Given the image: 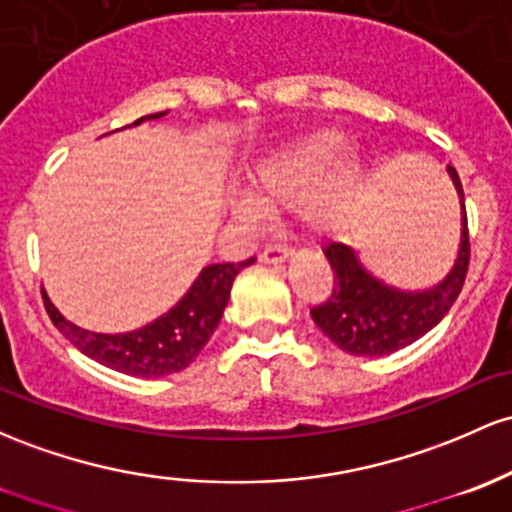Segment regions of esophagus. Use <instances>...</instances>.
Masks as SVG:
<instances>
[{"instance_id": "obj_1", "label": "esophagus", "mask_w": 512, "mask_h": 512, "mask_svg": "<svg viewBox=\"0 0 512 512\" xmlns=\"http://www.w3.org/2000/svg\"><path fill=\"white\" fill-rule=\"evenodd\" d=\"M291 257V250L286 245H267L265 250H262L260 260L267 262V265H279V262L289 260Z\"/></svg>"}]
</instances>
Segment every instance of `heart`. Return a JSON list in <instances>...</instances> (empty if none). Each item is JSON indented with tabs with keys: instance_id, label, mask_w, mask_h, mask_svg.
<instances>
[{
	"instance_id": "obj_1",
	"label": "heart",
	"mask_w": 512,
	"mask_h": 512,
	"mask_svg": "<svg viewBox=\"0 0 512 512\" xmlns=\"http://www.w3.org/2000/svg\"><path fill=\"white\" fill-rule=\"evenodd\" d=\"M367 170L338 131H313L274 150L250 172V199L262 209L299 201V216L311 230L328 233L345 226L362 196ZM250 216V206L240 204Z\"/></svg>"
}]
</instances>
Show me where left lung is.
<instances>
[{"label":"left lung","mask_w":512,"mask_h":512,"mask_svg":"<svg viewBox=\"0 0 512 512\" xmlns=\"http://www.w3.org/2000/svg\"><path fill=\"white\" fill-rule=\"evenodd\" d=\"M462 199V245L452 272L428 291H401L372 277L350 245L323 247L333 267V294L311 308L316 325L342 352L357 357H381L408 347L435 328L457 301L469 272V223H466L464 189L459 174L447 167Z\"/></svg>","instance_id":"left-lung-1"}]
</instances>
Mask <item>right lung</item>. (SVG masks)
Here are the masks:
<instances>
[{
	"mask_svg": "<svg viewBox=\"0 0 512 512\" xmlns=\"http://www.w3.org/2000/svg\"><path fill=\"white\" fill-rule=\"evenodd\" d=\"M160 116H165V111L140 116L138 121H133V126L148 119H160ZM252 262H255V257L238 262V265L235 262H218V265L204 267L192 289L177 301V306H172L165 316L153 320V323L131 330V333L104 335L77 328L50 303L46 294H43V303H46V311L55 328L82 355L92 357L94 362L116 369V372L153 379V376L182 372L184 367L194 362L196 355L209 342L213 330L221 323L233 279L238 277L240 269L252 265Z\"/></svg>",
	"mask_w": 512,
	"mask_h": 512,
	"instance_id": "obj_1",
	"label": "right lung"
}]
</instances>
